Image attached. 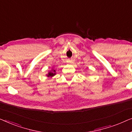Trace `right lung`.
Segmentation results:
<instances>
[{
	"label": "right lung",
	"instance_id": "obj_1",
	"mask_svg": "<svg viewBox=\"0 0 132 132\" xmlns=\"http://www.w3.org/2000/svg\"><path fill=\"white\" fill-rule=\"evenodd\" d=\"M55 74H56V73H55V70L53 69L52 70H51L50 72H48V73L47 74V76L48 77H51H51H54V76Z\"/></svg>",
	"mask_w": 132,
	"mask_h": 132
}]
</instances>
